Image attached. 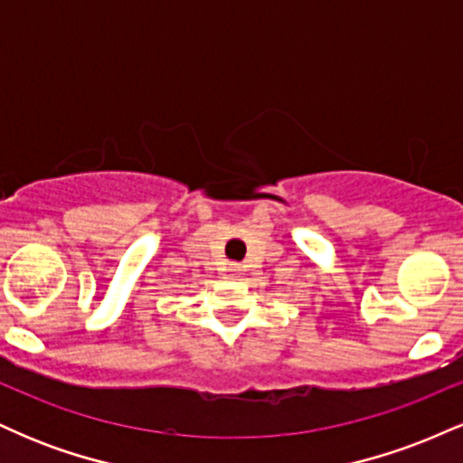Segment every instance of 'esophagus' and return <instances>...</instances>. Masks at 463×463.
<instances>
[{
    "mask_svg": "<svg viewBox=\"0 0 463 463\" xmlns=\"http://www.w3.org/2000/svg\"><path fill=\"white\" fill-rule=\"evenodd\" d=\"M228 272L239 274V272H241V265H239V263H231V269H228Z\"/></svg>",
    "mask_w": 463,
    "mask_h": 463,
    "instance_id": "1",
    "label": "esophagus"
}]
</instances>
